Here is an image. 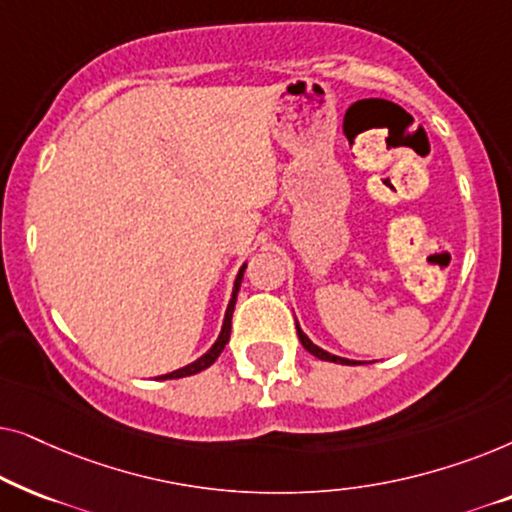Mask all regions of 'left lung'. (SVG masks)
I'll use <instances>...</instances> for the list:
<instances>
[{"instance_id": "obj_1", "label": "left lung", "mask_w": 512, "mask_h": 512, "mask_svg": "<svg viewBox=\"0 0 512 512\" xmlns=\"http://www.w3.org/2000/svg\"><path fill=\"white\" fill-rule=\"evenodd\" d=\"M296 331H298L300 342H303V347H305L310 354L317 356V359H321V361H331V363H342V366H349V363H354V361L342 359V356H335V354H331V352H326V349H321V347L314 345V342L303 333V328H300L298 321H296Z\"/></svg>"}]
</instances>
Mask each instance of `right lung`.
I'll return each mask as SVG.
<instances>
[{
	"mask_svg": "<svg viewBox=\"0 0 512 512\" xmlns=\"http://www.w3.org/2000/svg\"><path fill=\"white\" fill-rule=\"evenodd\" d=\"M244 270H247V263L242 265L240 272H237L235 277V284H233V293H230V300H228V307H226V317H223V326H221V333L219 338H216V342L212 347L207 349L205 354L200 356V359H195L193 363H188V366L179 368V370H172V373L167 375H160L158 380H179V377H188V375H195L200 373V370H205L212 366V363L219 359V354L223 352V347L228 345L230 340V321H233V310H235V300H237V291H240V284H242V277H244Z\"/></svg>",
	"mask_w": 512,
	"mask_h": 512,
	"instance_id": "right-lung-1",
	"label": "right lung"
}]
</instances>
